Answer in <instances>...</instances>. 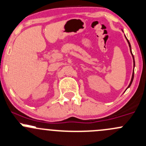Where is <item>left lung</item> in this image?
Returning <instances> with one entry per match:
<instances>
[{
    "label": "left lung",
    "mask_w": 146,
    "mask_h": 146,
    "mask_svg": "<svg viewBox=\"0 0 146 146\" xmlns=\"http://www.w3.org/2000/svg\"><path fill=\"white\" fill-rule=\"evenodd\" d=\"M125 38H126V37H125ZM126 40H127V42H128V45H129V47H130V50H131V54H132L133 59V67H135V61H134V57H133V54H132V52H131V44H130V42H129V41H128V39L126 38ZM133 77H134V71H133V74H132V77H131V82H130V84H129V85H128V88H129L130 86H131V84H132V82H133ZM128 88H127V89H128Z\"/></svg>",
    "instance_id": "8db88e82"
}]
</instances>
